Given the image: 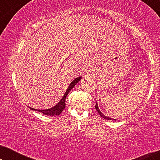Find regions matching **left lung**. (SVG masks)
<instances>
[{"label": "left lung", "instance_id": "left-lung-1", "mask_svg": "<svg viewBox=\"0 0 160 160\" xmlns=\"http://www.w3.org/2000/svg\"><path fill=\"white\" fill-rule=\"evenodd\" d=\"M95 108H96V110L98 111V113H99V114H100V117L103 118V119H108V120H116V119H113L112 118L107 117L106 116H105V115L102 114V113L101 112H100V111L99 110V108H98V104H97V103H96V105H95Z\"/></svg>", "mask_w": 160, "mask_h": 160}]
</instances>
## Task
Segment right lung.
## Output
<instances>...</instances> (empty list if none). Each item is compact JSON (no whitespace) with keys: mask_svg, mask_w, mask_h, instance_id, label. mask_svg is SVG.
<instances>
[{"mask_svg":"<svg viewBox=\"0 0 160 160\" xmlns=\"http://www.w3.org/2000/svg\"><path fill=\"white\" fill-rule=\"evenodd\" d=\"M81 77H78L74 79L73 82L71 83V84L69 85L68 88L65 92V95H63V97L62 99L60 100V101L58 102V104L56 105L55 106L53 107V108H49V109H46V110H37V109H35V108H29L31 109V110H33V111H39V112H41L43 113L44 115H47V116H55V115H60L61 113L62 112V111L64 110V108H65V99H66V97L68 95V94L69 93V92L71 90L72 88H73L74 86L77 84V83L79 82L80 79H81Z\"/></svg>","mask_w":160,"mask_h":160,"instance_id":"obj_1","label":"right lung"}]
</instances>
